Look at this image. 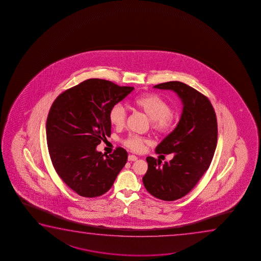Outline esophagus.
<instances>
[{
    "mask_svg": "<svg viewBox=\"0 0 261 261\" xmlns=\"http://www.w3.org/2000/svg\"><path fill=\"white\" fill-rule=\"evenodd\" d=\"M137 161V157L135 155H129L128 161Z\"/></svg>",
    "mask_w": 261,
    "mask_h": 261,
    "instance_id": "1",
    "label": "esophagus"
}]
</instances>
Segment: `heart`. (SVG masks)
<instances>
[{
    "instance_id": "heart-1",
    "label": "heart",
    "mask_w": 261,
    "mask_h": 261,
    "mask_svg": "<svg viewBox=\"0 0 261 261\" xmlns=\"http://www.w3.org/2000/svg\"><path fill=\"white\" fill-rule=\"evenodd\" d=\"M133 105L143 111L150 118L151 127L156 132H168L175 123V114L172 112L169 104L158 94H141L133 100ZM126 117L127 114L125 108L120 103L114 104L109 112L110 122L117 128H120L125 125ZM145 143L146 140L144 137L134 134L129 135L124 140L125 146L135 151L143 150Z\"/></svg>"
}]
</instances>
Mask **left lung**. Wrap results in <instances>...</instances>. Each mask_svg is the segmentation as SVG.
<instances>
[{"label": "left lung", "mask_w": 261, "mask_h": 261, "mask_svg": "<svg viewBox=\"0 0 261 261\" xmlns=\"http://www.w3.org/2000/svg\"><path fill=\"white\" fill-rule=\"evenodd\" d=\"M154 88L174 91L182 103L176 127L156 147L157 153H174V158L161 165V160L147 157L143 177L151 195L172 201L186 196L210 168L218 143V122L210 100L193 87L171 81Z\"/></svg>", "instance_id": "obj_1"}]
</instances>
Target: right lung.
I'll list each match as a JSON object with an SVG mask.
<instances>
[{
	"label": "right lung",
	"mask_w": 261,
	"mask_h": 261,
	"mask_svg": "<svg viewBox=\"0 0 261 261\" xmlns=\"http://www.w3.org/2000/svg\"><path fill=\"white\" fill-rule=\"evenodd\" d=\"M133 90L87 79L61 93L50 107L46 121L50 160L62 181L80 196L107 193L126 163L127 152L121 147L108 156L96 146L111 136V108Z\"/></svg>",
	"instance_id": "add662e5"
}]
</instances>
